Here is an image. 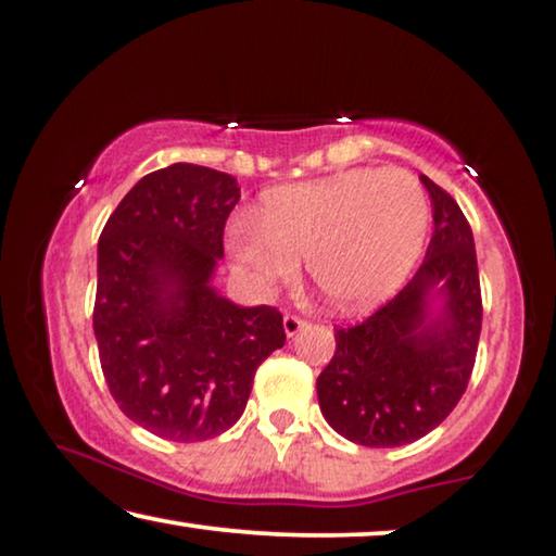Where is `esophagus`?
I'll use <instances>...</instances> for the list:
<instances>
[{
    "instance_id": "obj_1",
    "label": "esophagus",
    "mask_w": 556,
    "mask_h": 556,
    "mask_svg": "<svg viewBox=\"0 0 556 556\" xmlns=\"http://www.w3.org/2000/svg\"><path fill=\"white\" fill-rule=\"evenodd\" d=\"M303 326H305V320H303L301 316H293V313H286V318H283V331H286L288 338H293L298 331H301Z\"/></svg>"
}]
</instances>
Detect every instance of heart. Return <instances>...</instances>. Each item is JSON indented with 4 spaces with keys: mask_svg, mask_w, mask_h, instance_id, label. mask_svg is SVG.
Wrapping results in <instances>:
<instances>
[{
    "mask_svg": "<svg viewBox=\"0 0 556 556\" xmlns=\"http://www.w3.org/2000/svg\"><path fill=\"white\" fill-rule=\"evenodd\" d=\"M429 200L401 167H356L265 192L258 218L236 215L228 251L261 291L291 283L305 258L313 286L341 311L399 291L421 255Z\"/></svg>",
    "mask_w": 556,
    "mask_h": 556,
    "instance_id": "heart-1",
    "label": "heart"
}]
</instances>
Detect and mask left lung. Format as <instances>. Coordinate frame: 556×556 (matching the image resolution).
I'll use <instances>...</instances> for the list:
<instances>
[{
	"label": "left lung",
	"instance_id": "1",
	"mask_svg": "<svg viewBox=\"0 0 556 556\" xmlns=\"http://www.w3.org/2000/svg\"><path fill=\"white\" fill-rule=\"evenodd\" d=\"M421 182L433 207L421 268L364 324L336 328V353L316 381L326 421L361 446H404L437 429L477 361L481 288L471 228L446 190L426 175Z\"/></svg>",
	"mask_w": 556,
	"mask_h": 556
}]
</instances>
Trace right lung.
Returning a JSON list of instances; mask_svg holds the SVG:
<instances>
[{
	"mask_svg": "<svg viewBox=\"0 0 556 556\" xmlns=\"http://www.w3.org/2000/svg\"><path fill=\"white\" fill-rule=\"evenodd\" d=\"M232 175L175 163L135 185L98 243L92 326L119 412L167 441H205L245 412L258 366L283 349V316L211 286Z\"/></svg>",
	"mask_w": 556,
	"mask_h": 556,
	"instance_id": "right-lung-1",
	"label": "right lung"
}]
</instances>
